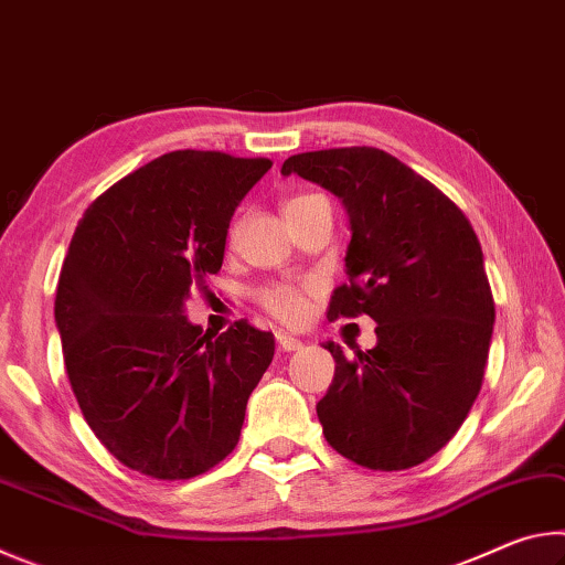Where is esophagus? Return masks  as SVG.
I'll use <instances>...</instances> for the list:
<instances>
[{
  "instance_id": "esophagus-1",
  "label": "esophagus",
  "mask_w": 565,
  "mask_h": 565,
  "mask_svg": "<svg viewBox=\"0 0 565 565\" xmlns=\"http://www.w3.org/2000/svg\"><path fill=\"white\" fill-rule=\"evenodd\" d=\"M276 341H279V349H284V351H299L303 347L299 339H294V337H289V333H284V331L276 333Z\"/></svg>"
}]
</instances>
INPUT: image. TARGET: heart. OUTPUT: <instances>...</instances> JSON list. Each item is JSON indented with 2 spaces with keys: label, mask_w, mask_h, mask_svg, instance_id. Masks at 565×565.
<instances>
[{
  "label": "heart",
  "mask_w": 565,
  "mask_h": 565,
  "mask_svg": "<svg viewBox=\"0 0 565 565\" xmlns=\"http://www.w3.org/2000/svg\"><path fill=\"white\" fill-rule=\"evenodd\" d=\"M317 196H321V194L291 196L289 202L284 204V212L289 214L291 209L311 202V199H317ZM232 234H234V228H232ZM259 301L266 311L274 313V317L284 323H299L306 317V296L301 289H296V286H291V284L266 286V289L259 294Z\"/></svg>",
  "instance_id": "heart-1"
}]
</instances>
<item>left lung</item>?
Listing matches in <instances>:
<instances>
[{
    "instance_id": "1",
    "label": "left lung",
    "mask_w": 565,
    "mask_h": 565,
    "mask_svg": "<svg viewBox=\"0 0 565 565\" xmlns=\"http://www.w3.org/2000/svg\"><path fill=\"white\" fill-rule=\"evenodd\" d=\"M299 174L349 212V284L329 319L369 313L376 347L337 361L317 404L329 446L374 471H404L451 441L483 384L495 306L471 222L431 181L374 147L294 154Z\"/></svg>"
}]
</instances>
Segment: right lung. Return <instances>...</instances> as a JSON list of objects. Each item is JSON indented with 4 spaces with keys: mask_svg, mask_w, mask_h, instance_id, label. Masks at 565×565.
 <instances>
[{
    "mask_svg": "<svg viewBox=\"0 0 565 565\" xmlns=\"http://www.w3.org/2000/svg\"><path fill=\"white\" fill-rule=\"evenodd\" d=\"M264 157L181 149L94 199L56 284L66 376L107 451L159 481L206 473L234 451L274 333L238 319L212 337L184 301L224 262L234 209Z\"/></svg>",
    "mask_w": 565,
    "mask_h": 565,
    "instance_id": "right-lung-1",
    "label": "right lung"
}]
</instances>
